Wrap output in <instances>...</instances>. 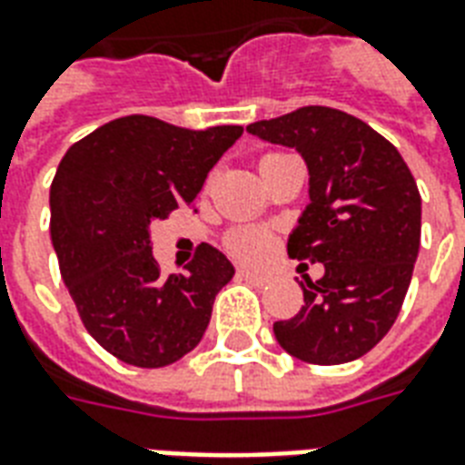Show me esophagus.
I'll return each mask as SVG.
<instances>
[{
    "label": "esophagus",
    "instance_id": "34e87169",
    "mask_svg": "<svg viewBox=\"0 0 465 465\" xmlns=\"http://www.w3.org/2000/svg\"><path fill=\"white\" fill-rule=\"evenodd\" d=\"M239 278L248 280V282H253V285H263V282H268V275H265V272L248 271V268H239Z\"/></svg>",
    "mask_w": 465,
    "mask_h": 465
}]
</instances>
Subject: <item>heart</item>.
Here are the masks:
<instances>
[{
  "label": "heart",
  "mask_w": 465,
  "mask_h": 465,
  "mask_svg": "<svg viewBox=\"0 0 465 465\" xmlns=\"http://www.w3.org/2000/svg\"><path fill=\"white\" fill-rule=\"evenodd\" d=\"M268 158H272V155H265L261 163H265ZM263 248H265V239L256 232H233L232 236H229V251H232L233 256L256 258L263 253Z\"/></svg>",
  "instance_id": "obj_1"
}]
</instances>
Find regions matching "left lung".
I'll return each instance as SVG.
<instances>
[{"label": "left lung", "instance_id": "obj_1", "mask_svg": "<svg viewBox=\"0 0 465 465\" xmlns=\"http://www.w3.org/2000/svg\"><path fill=\"white\" fill-rule=\"evenodd\" d=\"M246 131L302 155L310 204L288 253L324 265L317 282L304 278L302 310L272 324L275 339L304 363L361 359L395 324L412 280L421 236L412 173L378 131L329 106H302Z\"/></svg>", "mask_w": 465, "mask_h": 465}]
</instances>
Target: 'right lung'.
Segmentation results:
<instances>
[{"mask_svg":"<svg viewBox=\"0 0 465 465\" xmlns=\"http://www.w3.org/2000/svg\"><path fill=\"white\" fill-rule=\"evenodd\" d=\"M241 126L180 129L143 114L104 124L67 148L51 185V241L84 329L124 363L163 368L202 341L232 261L202 243L163 278L151 224L190 207Z\"/></svg>","mask_w":465,"mask_h":465,"instance_id":"obj_1","label":"right lung"}]
</instances>
